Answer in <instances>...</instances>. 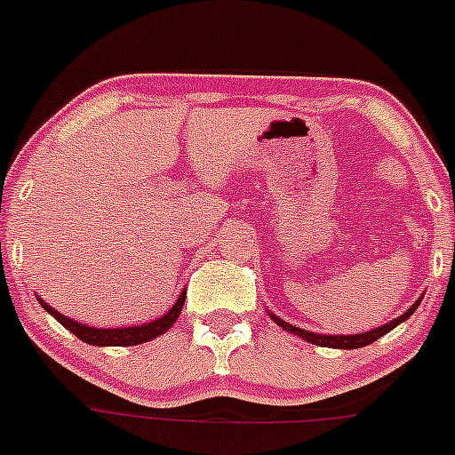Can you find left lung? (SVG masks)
<instances>
[{
  "instance_id": "1",
  "label": "left lung",
  "mask_w": 455,
  "mask_h": 455,
  "mask_svg": "<svg viewBox=\"0 0 455 455\" xmlns=\"http://www.w3.org/2000/svg\"><path fill=\"white\" fill-rule=\"evenodd\" d=\"M419 302H420V299H419ZM419 302H416L414 307L407 308V311L403 313L401 317L392 320L390 324L379 326V329H372V331H368V332H359V335H317V332H308V331H304V329H298V326H291V324H289V322H283V320H280V317H275V315H271V317H274L275 324L283 326L284 331L296 332V335L302 337V339L311 341V344H315V346H324V348H362V346L372 344V341H377L379 337L386 335L387 331H392V329H395V326H399L403 320H407V317H410L411 313L416 311Z\"/></svg>"
}]
</instances>
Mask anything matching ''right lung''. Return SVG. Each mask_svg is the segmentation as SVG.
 Returning a JSON list of instances; mask_svg holds the SVG:
<instances>
[{
  "instance_id": "obj_1",
  "label": "right lung",
  "mask_w": 455,
  "mask_h": 455,
  "mask_svg": "<svg viewBox=\"0 0 455 455\" xmlns=\"http://www.w3.org/2000/svg\"><path fill=\"white\" fill-rule=\"evenodd\" d=\"M184 302H186V291L177 298V302L172 304L171 311L164 313L159 320L147 322V324L142 326H129V329H93V326L81 324V322L76 320H69V317H65L63 313L54 311L50 304H45L44 299L39 298L41 307H44L50 315L56 317L59 324H63L65 329L72 331L78 339H83L85 344H92V346H138V344H144V341L156 339L157 335H162V332H166L172 324H175Z\"/></svg>"
}]
</instances>
